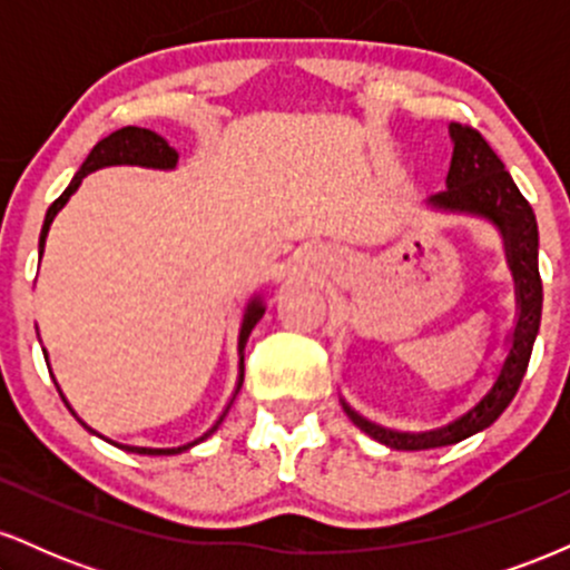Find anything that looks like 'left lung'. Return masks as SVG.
<instances>
[{"label":"left lung","instance_id":"obj_1","mask_svg":"<svg viewBox=\"0 0 570 570\" xmlns=\"http://www.w3.org/2000/svg\"><path fill=\"white\" fill-rule=\"evenodd\" d=\"M450 136H453L455 147L448 171V189L431 195L429 206L442 208V212L474 214V217L493 222L499 227L503 244H507V259L509 267H512L520 313H517L512 348H509L507 358H503L499 377L490 385L488 394L472 410L458 415L455 421L423 431H396L377 426V423L362 417L343 402L345 415L364 434H370L372 440L389 444L394 450L444 448V444L466 440V436H472L476 431L488 429L490 423L499 421V415L509 407L517 389H520L541 324L544 289H541L539 276V225H535L531 203L522 198L514 179L503 168L501 158L493 153V147H490L480 130L453 122L450 126Z\"/></svg>","mask_w":570,"mask_h":570}]
</instances>
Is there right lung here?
Listing matches in <instances>:
<instances>
[{
    "label": "right lung",
    "mask_w": 570,
    "mask_h": 570,
    "mask_svg": "<svg viewBox=\"0 0 570 570\" xmlns=\"http://www.w3.org/2000/svg\"><path fill=\"white\" fill-rule=\"evenodd\" d=\"M176 160H179V153H176L174 147H168V141L163 139V136L155 134V130L149 128H136V126H126L120 130H115V134H109L107 139H101L96 144L94 149H90V155L85 158V163L80 166V171L75 174V179L69 181V187L63 189L58 198L50 203L48 214H45V225H42V233H39V257H42L45 252V238H48V230L50 225H53V217L58 212L63 208V203L71 198V193H75L77 187H80V181L88 176L90 171H96V168H104V166H144V168H174ZM265 313V305L259 303V299H252L246 307V316H244V324H240V335H238V353H240V375H238V389H235V394L240 391V385H244V348H246V340L252 335L254 324L263 318ZM61 394V391H58ZM233 394V399H235ZM63 399V396H61ZM230 399V404H233ZM67 402V399H63ZM230 404H227V410H230ZM69 407V402H67ZM71 410V407H69ZM227 410L222 412L219 421L214 423L212 429L206 431V434L198 436L195 442H187L181 444V448H134V444H117V448L128 450V453H139V455H176L181 453V450H189L193 444H198L206 440V436H212L214 431L222 421H225Z\"/></svg>",
    "instance_id": "right-lung-1"
}]
</instances>
